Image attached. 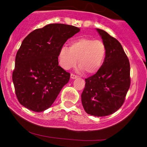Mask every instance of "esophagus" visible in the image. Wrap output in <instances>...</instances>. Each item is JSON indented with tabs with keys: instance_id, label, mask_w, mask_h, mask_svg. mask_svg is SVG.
<instances>
[{
	"instance_id": "1",
	"label": "esophagus",
	"mask_w": 147,
	"mask_h": 147,
	"mask_svg": "<svg viewBox=\"0 0 147 147\" xmlns=\"http://www.w3.org/2000/svg\"><path fill=\"white\" fill-rule=\"evenodd\" d=\"M70 78H72V79H75V78H78V75H75V74L72 73L70 75Z\"/></svg>"
}]
</instances>
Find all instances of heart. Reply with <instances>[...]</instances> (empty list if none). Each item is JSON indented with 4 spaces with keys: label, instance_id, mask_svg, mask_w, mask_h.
I'll return each instance as SVG.
<instances>
[{
    "label": "heart",
    "instance_id": "1",
    "mask_svg": "<svg viewBox=\"0 0 147 147\" xmlns=\"http://www.w3.org/2000/svg\"><path fill=\"white\" fill-rule=\"evenodd\" d=\"M69 47L63 46L58 54L60 64L65 69L78 65L87 74H94L101 67L106 47L103 41L91 38H80L70 41Z\"/></svg>",
    "mask_w": 147,
    "mask_h": 147
}]
</instances>
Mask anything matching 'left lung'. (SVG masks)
<instances>
[{
	"mask_svg": "<svg viewBox=\"0 0 147 147\" xmlns=\"http://www.w3.org/2000/svg\"><path fill=\"white\" fill-rule=\"evenodd\" d=\"M97 30L106 47V55L97 73L85 79L81 97L87 114L105 117L124 104L131 83L130 64L119 41L103 30Z\"/></svg>",
	"mask_w": 147,
	"mask_h": 147,
	"instance_id": "8db88e82",
	"label": "left lung"
}]
</instances>
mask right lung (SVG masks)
Here are the masks:
<instances>
[{
  "mask_svg": "<svg viewBox=\"0 0 147 147\" xmlns=\"http://www.w3.org/2000/svg\"><path fill=\"white\" fill-rule=\"evenodd\" d=\"M80 31L69 25L53 23L31 32L16 56L13 82L18 102L34 112L50 107L70 74L58 65V54L68 38Z\"/></svg>",
  "mask_w": 147,
  "mask_h": 147,
  "instance_id": "right-lung-1",
  "label": "right lung"
}]
</instances>
